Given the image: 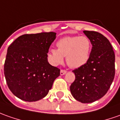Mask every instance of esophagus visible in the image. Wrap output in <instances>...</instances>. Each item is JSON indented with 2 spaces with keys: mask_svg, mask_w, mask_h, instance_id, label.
I'll return each instance as SVG.
<instances>
[{
  "mask_svg": "<svg viewBox=\"0 0 120 120\" xmlns=\"http://www.w3.org/2000/svg\"><path fill=\"white\" fill-rule=\"evenodd\" d=\"M66 73H67V71H65V70H61V71H60V75H65Z\"/></svg>",
  "mask_w": 120,
  "mask_h": 120,
  "instance_id": "34e87169",
  "label": "esophagus"
}]
</instances>
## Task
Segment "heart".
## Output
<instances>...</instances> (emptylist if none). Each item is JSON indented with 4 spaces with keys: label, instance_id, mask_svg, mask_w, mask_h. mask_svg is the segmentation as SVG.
<instances>
[{
    "label": "heart",
    "instance_id": "obj_1",
    "mask_svg": "<svg viewBox=\"0 0 120 120\" xmlns=\"http://www.w3.org/2000/svg\"><path fill=\"white\" fill-rule=\"evenodd\" d=\"M57 49H50L47 58L53 65L63 63L66 56V61L72 68H79L84 65L90 58L92 44L90 39L85 36H66L56 43Z\"/></svg>",
    "mask_w": 120,
    "mask_h": 120
}]
</instances>
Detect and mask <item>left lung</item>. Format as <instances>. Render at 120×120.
Masks as SVG:
<instances>
[{
    "instance_id": "left-lung-1",
    "label": "left lung",
    "mask_w": 120,
    "mask_h": 120,
    "mask_svg": "<svg viewBox=\"0 0 120 120\" xmlns=\"http://www.w3.org/2000/svg\"><path fill=\"white\" fill-rule=\"evenodd\" d=\"M92 47L88 62L73 71L71 94L82 103H91L106 94L115 76V54L109 40L98 32L83 31Z\"/></svg>"
}]
</instances>
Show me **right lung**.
I'll return each instance as SVG.
<instances>
[{"mask_svg":"<svg viewBox=\"0 0 120 120\" xmlns=\"http://www.w3.org/2000/svg\"><path fill=\"white\" fill-rule=\"evenodd\" d=\"M55 38V32L24 34L8 47L4 73L8 88L18 98L26 102L42 99L60 75V69L47 60Z\"/></svg>","mask_w":120,"mask_h":120,"instance_id":"1","label":"right lung"}]
</instances>
